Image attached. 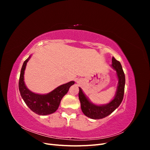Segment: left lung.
<instances>
[{"label": "left lung", "instance_id": "1", "mask_svg": "<svg viewBox=\"0 0 150 150\" xmlns=\"http://www.w3.org/2000/svg\"><path fill=\"white\" fill-rule=\"evenodd\" d=\"M111 67L116 71L117 77L118 79V84L114 99L109 103L99 106L92 103L86 96L81 88H79V99L81 103V110L86 116L91 119L99 120L110 115L117 108H118L123 99L125 75L121 63L115 59L114 57L112 58Z\"/></svg>", "mask_w": 150, "mask_h": 150}]
</instances>
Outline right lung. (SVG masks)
<instances>
[{
	"label": "right lung",
	"instance_id": "obj_1",
	"mask_svg": "<svg viewBox=\"0 0 150 150\" xmlns=\"http://www.w3.org/2000/svg\"><path fill=\"white\" fill-rule=\"evenodd\" d=\"M29 56L24 62L21 71L19 81V89L22 98L26 105L34 112L39 115H47L55 112L59 108L62 98L69 91V88L74 84V81L62 84L46 94H36L26 87L24 83V71Z\"/></svg>",
	"mask_w": 150,
	"mask_h": 150
}]
</instances>
